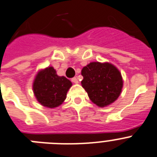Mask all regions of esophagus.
<instances>
[{
	"label": "esophagus",
	"instance_id": "esophagus-1",
	"mask_svg": "<svg viewBox=\"0 0 157 157\" xmlns=\"http://www.w3.org/2000/svg\"><path fill=\"white\" fill-rule=\"evenodd\" d=\"M72 82H73L74 84H78L79 80L77 77H73V78H72Z\"/></svg>",
	"mask_w": 157,
	"mask_h": 157
}]
</instances>
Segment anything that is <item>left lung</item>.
Instances as JSON below:
<instances>
[{
  "label": "left lung",
  "instance_id": "left-lung-1",
  "mask_svg": "<svg viewBox=\"0 0 157 157\" xmlns=\"http://www.w3.org/2000/svg\"><path fill=\"white\" fill-rule=\"evenodd\" d=\"M81 85L91 101L99 107L116 101L122 92L123 80L118 68L109 62H92L83 67Z\"/></svg>",
  "mask_w": 157,
  "mask_h": 157
}]
</instances>
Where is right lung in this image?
Listing matches in <instances>:
<instances>
[{"label":"right lung","mask_w":157,"mask_h":157,"mask_svg":"<svg viewBox=\"0 0 157 157\" xmlns=\"http://www.w3.org/2000/svg\"><path fill=\"white\" fill-rule=\"evenodd\" d=\"M73 84L65 77L57 74L52 66L40 69L35 75L32 89L37 101L42 106L55 108L62 105Z\"/></svg>","instance_id":"1"}]
</instances>
